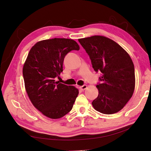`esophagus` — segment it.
<instances>
[{"label": "esophagus", "mask_w": 151, "mask_h": 151, "mask_svg": "<svg viewBox=\"0 0 151 151\" xmlns=\"http://www.w3.org/2000/svg\"><path fill=\"white\" fill-rule=\"evenodd\" d=\"M80 88L82 91H84V90H85V89L87 88V86H86V84H84L83 86H80Z\"/></svg>", "instance_id": "34e87169"}]
</instances>
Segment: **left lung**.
<instances>
[{
    "label": "left lung",
    "instance_id": "left-lung-1",
    "mask_svg": "<svg viewBox=\"0 0 151 151\" xmlns=\"http://www.w3.org/2000/svg\"><path fill=\"white\" fill-rule=\"evenodd\" d=\"M89 55L92 67L101 72L96 87L98 97L92 102L97 111L106 114L121 110L135 86L134 67L130 55L112 40L95 35L78 40Z\"/></svg>",
    "mask_w": 151,
    "mask_h": 151
}]
</instances>
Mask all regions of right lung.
Masks as SVG:
<instances>
[{
    "label": "right lung",
    "instance_id": "obj_1",
    "mask_svg": "<svg viewBox=\"0 0 151 151\" xmlns=\"http://www.w3.org/2000/svg\"><path fill=\"white\" fill-rule=\"evenodd\" d=\"M79 50L73 40L55 38L37 43L28 54L22 69L25 88L33 105L46 117L60 118L73 108L78 89L54 79L63 71L65 55Z\"/></svg>",
    "mask_w": 151,
    "mask_h": 151
}]
</instances>
